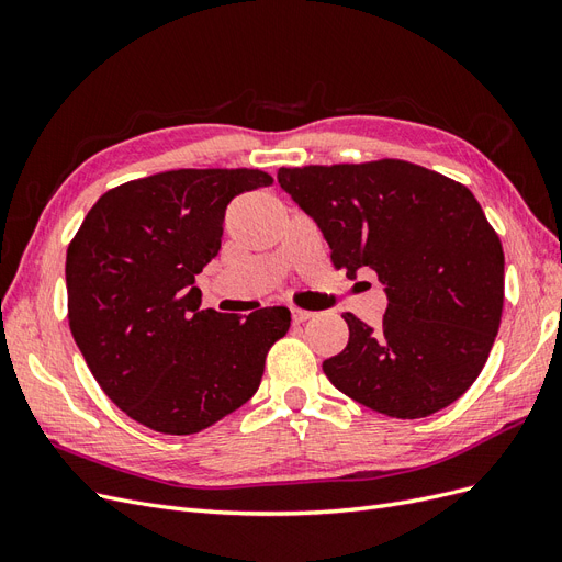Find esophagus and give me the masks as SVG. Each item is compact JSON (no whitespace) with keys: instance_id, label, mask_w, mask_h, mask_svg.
I'll return each mask as SVG.
<instances>
[{"instance_id":"esophagus-1","label":"esophagus","mask_w":562,"mask_h":562,"mask_svg":"<svg viewBox=\"0 0 562 562\" xmlns=\"http://www.w3.org/2000/svg\"><path fill=\"white\" fill-rule=\"evenodd\" d=\"M293 323H304V321H310V318H314V314L312 312H307V310H293Z\"/></svg>"}]
</instances>
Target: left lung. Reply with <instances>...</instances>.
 <instances>
[{"mask_svg": "<svg viewBox=\"0 0 562 562\" xmlns=\"http://www.w3.org/2000/svg\"><path fill=\"white\" fill-rule=\"evenodd\" d=\"M277 178L321 227L333 267L372 269L389 297L380 328L345 314L349 342L323 361L328 380L396 419L454 403L481 375L504 307L502 241L469 187L403 159Z\"/></svg>", "mask_w": 562, "mask_h": 562, "instance_id": "1", "label": "left lung"}]
</instances>
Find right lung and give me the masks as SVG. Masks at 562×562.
I'll return each instance as SVG.
<instances>
[{
    "instance_id": "right-lung-1",
    "label": "right lung",
    "mask_w": 562,
    "mask_h": 562,
    "mask_svg": "<svg viewBox=\"0 0 562 562\" xmlns=\"http://www.w3.org/2000/svg\"><path fill=\"white\" fill-rule=\"evenodd\" d=\"M274 182L258 168H180L100 196L67 246V321L110 401L159 434L190 436L260 386L285 307L199 310L194 277L220 250L227 203Z\"/></svg>"
}]
</instances>
